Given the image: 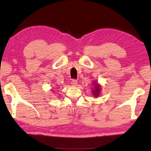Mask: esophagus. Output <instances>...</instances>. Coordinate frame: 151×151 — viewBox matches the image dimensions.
<instances>
[{"instance_id":"1","label":"esophagus","mask_w":151,"mask_h":151,"mask_svg":"<svg viewBox=\"0 0 151 151\" xmlns=\"http://www.w3.org/2000/svg\"><path fill=\"white\" fill-rule=\"evenodd\" d=\"M71 82L72 86H76L78 84V81L76 80H75V79L72 80Z\"/></svg>"}]
</instances>
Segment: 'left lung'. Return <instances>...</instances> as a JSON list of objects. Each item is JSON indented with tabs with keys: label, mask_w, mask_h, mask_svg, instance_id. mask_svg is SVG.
<instances>
[{
	"label": "left lung",
	"mask_w": 151,
	"mask_h": 151,
	"mask_svg": "<svg viewBox=\"0 0 151 151\" xmlns=\"http://www.w3.org/2000/svg\"><path fill=\"white\" fill-rule=\"evenodd\" d=\"M94 84V89H93V93L94 96L96 97H98L100 94V86L98 85V84Z\"/></svg>",
	"instance_id": "left-lung-1"
}]
</instances>
